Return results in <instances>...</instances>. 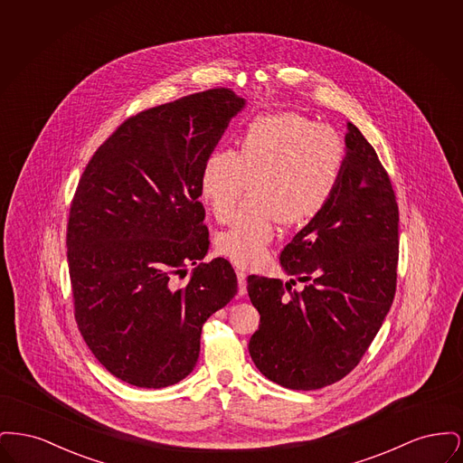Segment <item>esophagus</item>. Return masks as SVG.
Returning <instances> with one entry per match:
<instances>
[{
  "mask_svg": "<svg viewBox=\"0 0 463 463\" xmlns=\"http://www.w3.org/2000/svg\"><path fill=\"white\" fill-rule=\"evenodd\" d=\"M236 276H238V287H240L238 293L242 297L246 295V274L242 270H236Z\"/></svg>",
  "mask_w": 463,
  "mask_h": 463,
  "instance_id": "1",
  "label": "esophagus"
}]
</instances>
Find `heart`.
<instances>
[{
  "mask_svg": "<svg viewBox=\"0 0 463 463\" xmlns=\"http://www.w3.org/2000/svg\"><path fill=\"white\" fill-rule=\"evenodd\" d=\"M345 155L338 133L302 112H274L251 121L238 153L213 151L201 168L199 194L222 223L231 221L248 182L250 198L217 236V251L240 267L260 264L276 222L302 225L328 204Z\"/></svg>",
  "mask_w": 463,
  "mask_h": 463,
  "instance_id": "heart-1",
  "label": "heart"
}]
</instances>
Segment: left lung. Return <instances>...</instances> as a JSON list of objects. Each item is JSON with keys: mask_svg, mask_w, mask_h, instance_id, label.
I'll return each instance as SVG.
<instances>
[{"mask_svg": "<svg viewBox=\"0 0 463 463\" xmlns=\"http://www.w3.org/2000/svg\"><path fill=\"white\" fill-rule=\"evenodd\" d=\"M345 165L328 204L281 251L304 289L248 276L260 314L250 355L260 373L295 391H316L351 373L396 295L399 208L372 144L347 125Z\"/></svg>", "mask_w": 463, "mask_h": 463, "instance_id": "8db88e82", "label": "left lung"}]
</instances>
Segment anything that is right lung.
I'll return each instance as SVG.
<instances>
[{
	"label": "right lung",
	"mask_w": 463,
	"mask_h": 463,
	"mask_svg": "<svg viewBox=\"0 0 463 463\" xmlns=\"http://www.w3.org/2000/svg\"><path fill=\"white\" fill-rule=\"evenodd\" d=\"M244 104L213 89L142 110L80 178L67 222L74 317L99 363L135 387L191 373L204 321L238 293L227 260L201 262L210 238L199 175ZM187 264L194 274L178 288Z\"/></svg>",
	"instance_id": "right-lung-1"
}]
</instances>
